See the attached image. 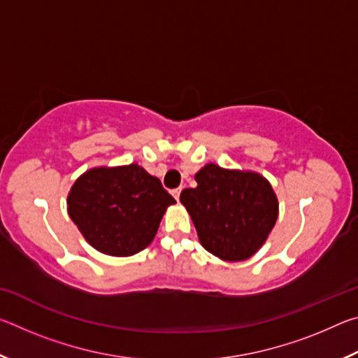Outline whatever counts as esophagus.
Returning a JSON list of instances; mask_svg holds the SVG:
<instances>
[{
	"label": "esophagus",
	"mask_w": 358,
	"mask_h": 358,
	"mask_svg": "<svg viewBox=\"0 0 358 358\" xmlns=\"http://www.w3.org/2000/svg\"><path fill=\"white\" fill-rule=\"evenodd\" d=\"M181 189H183V187H177V189H172V196H173L175 199H177V201H178V199H180Z\"/></svg>",
	"instance_id": "obj_1"
}]
</instances>
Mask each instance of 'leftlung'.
Segmentation results:
<instances>
[{
  "mask_svg": "<svg viewBox=\"0 0 358 358\" xmlns=\"http://www.w3.org/2000/svg\"><path fill=\"white\" fill-rule=\"evenodd\" d=\"M196 187L181 191L199 240L222 260L251 257L273 229L278 201L271 185L252 172L207 164L196 173Z\"/></svg>",
  "mask_w": 358,
  "mask_h": 358,
  "instance_id": "8db88e82",
  "label": "left lung"
}]
</instances>
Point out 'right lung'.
<instances>
[{
    "label": "right lung",
    "mask_w": 358,
    "mask_h": 358,
    "mask_svg": "<svg viewBox=\"0 0 358 358\" xmlns=\"http://www.w3.org/2000/svg\"><path fill=\"white\" fill-rule=\"evenodd\" d=\"M172 203L161 181L137 164L92 169L68 196L69 216L85 240L117 257L145 250Z\"/></svg>",
    "instance_id": "right-lung-1"
}]
</instances>
